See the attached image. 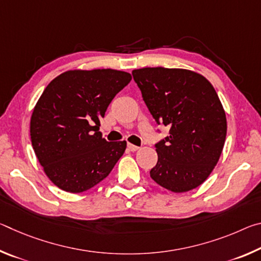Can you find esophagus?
<instances>
[{
  "mask_svg": "<svg viewBox=\"0 0 261 261\" xmlns=\"http://www.w3.org/2000/svg\"><path fill=\"white\" fill-rule=\"evenodd\" d=\"M127 148H129L131 152H136L139 149L138 146H136V145H132V144H127Z\"/></svg>",
  "mask_w": 261,
  "mask_h": 261,
  "instance_id": "obj_1",
  "label": "esophagus"
}]
</instances>
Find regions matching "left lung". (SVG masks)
Wrapping results in <instances>:
<instances>
[{
    "instance_id": "obj_1",
    "label": "left lung",
    "mask_w": 261,
    "mask_h": 261,
    "mask_svg": "<svg viewBox=\"0 0 261 261\" xmlns=\"http://www.w3.org/2000/svg\"><path fill=\"white\" fill-rule=\"evenodd\" d=\"M132 76L156 124L169 126V136L154 145L152 179L173 192L199 187L218 163L227 136L226 114L214 87L184 69L144 68Z\"/></svg>"
}]
</instances>
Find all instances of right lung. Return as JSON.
Listing matches in <instances>:
<instances>
[{"mask_svg": "<svg viewBox=\"0 0 261 261\" xmlns=\"http://www.w3.org/2000/svg\"><path fill=\"white\" fill-rule=\"evenodd\" d=\"M131 81L113 69L73 70L48 84L31 117V141L53 183L79 193L113 170L126 141H107L98 131L109 103Z\"/></svg>", "mask_w": 261, "mask_h": 261, "instance_id": "right-lung-1", "label": "right lung"}]
</instances>
